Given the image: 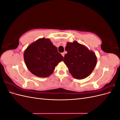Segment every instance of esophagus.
Here are the masks:
<instances>
[{"label": "esophagus", "mask_w": 120, "mask_h": 120, "mask_svg": "<svg viewBox=\"0 0 120 120\" xmlns=\"http://www.w3.org/2000/svg\"><path fill=\"white\" fill-rule=\"evenodd\" d=\"M61 55H62V56H63V57H64V52L61 53Z\"/></svg>", "instance_id": "34e87169"}]
</instances>
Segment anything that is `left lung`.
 <instances>
[{
	"label": "left lung",
	"mask_w": 120,
	"mask_h": 120,
	"mask_svg": "<svg viewBox=\"0 0 120 120\" xmlns=\"http://www.w3.org/2000/svg\"><path fill=\"white\" fill-rule=\"evenodd\" d=\"M64 62L73 78L81 79L88 77L95 68L97 59L94 52L77 41L68 42Z\"/></svg>",
	"instance_id": "left-lung-1"
}]
</instances>
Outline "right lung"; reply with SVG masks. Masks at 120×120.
Returning <instances> with one entry per match:
<instances>
[{"label": "right lung", "mask_w": 120, "mask_h": 120, "mask_svg": "<svg viewBox=\"0 0 120 120\" xmlns=\"http://www.w3.org/2000/svg\"><path fill=\"white\" fill-rule=\"evenodd\" d=\"M25 64L32 74L41 78L52 75L56 67L64 60L49 38L38 39L28 46L23 53Z\"/></svg>", "instance_id": "add662e5"}]
</instances>
